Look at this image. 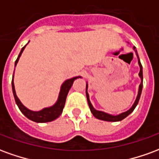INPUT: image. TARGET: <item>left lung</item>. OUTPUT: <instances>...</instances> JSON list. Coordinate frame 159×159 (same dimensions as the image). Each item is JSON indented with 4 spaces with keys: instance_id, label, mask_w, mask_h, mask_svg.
Returning a JSON list of instances; mask_svg holds the SVG:
<instances>
[{
    "instance_id": "1",
    "label": "left lung",
    "mask_w": 159,
    "mask_h": 159,
    "mask_svg": "<svg viewBox=\"0 0 159 159\" xmlns=\"http://www.w3.org/2000/svg\"><path fill=\"white\" fill-rule=\"evenodd\" d=\"M133 49L135 54H136L137 59H138V64H139V66H140V72H139V76L140 78V83L139 85V89H138V93H137L136 99L134 100V102L132 105V107H130L129 109L124 112H122V113L117 114V115H112V114H109L107 112H105V111H102L96 110L94 107H93V105L91 103V101L89 100V94L88 93V82L86 83V96L87 100H88V103H89V107L90 108V111L93 114L94 117H96L97 119L103 120V121H107V122H118V121H121V120L124 119L125 117H128L134 110V108L136 107V106L138 105V102L140 100V94H141V91H142V88H143V71H142V66L140 64V58H139V55H138V52H137V50L135 49V47H133Z\"/></svg>"
}]
</instances>
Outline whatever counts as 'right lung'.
Here are the masks:
<instances>
[{
	"label": "right lung",
	"mask_w": 159,
	"mask_h": 159,
	"mask_svg": "<svg viewBox=\"0 0 159 159\" xmlns=\"http://www.w3.org/2000/svg\"><path fill=\"white\" fill-rule=\"evenodd\" d=\"M26 45L21 49L18 58L16 59L15 66H17V64L19 62V58H20V56L22 54L23 51L25 48ZM13 77H14V71H13V76H12V93H13L14 99H15L16 104L19 107V110L21 111V112L27 118H29L30 120H31L33 122H36V123H48V122H52L53 120H55L56 118H58L61 115L63 109H64V107H65V104H66V97H67V94L69 93V90L70 89V88L72 86L74 81L77 79V78H80L81 76H75V77H71L70 79L66 80L62 83L61 87H60L59 96H58V99H57V101H56L55 103L53 104L52 106H51V107H45V108H43V109L40 111L30 110V109H28L27 107L23 105L22 102L19 99V97L17 96V94H16L15 87H14V83H13Z\"/></svg>",
	"instance_id": "1"
}]
</instances>
